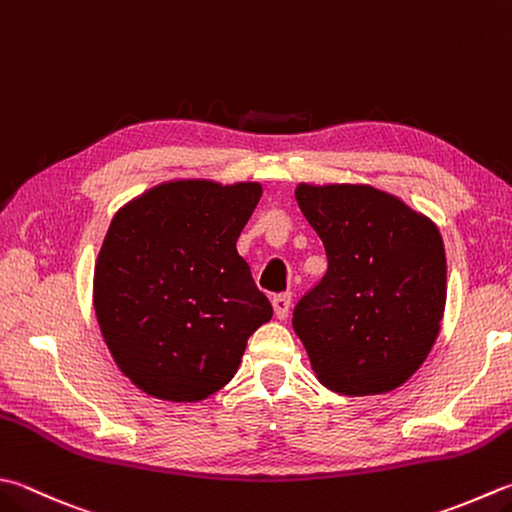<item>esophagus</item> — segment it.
I'll return each instance as SVG.
<instances>
[{
    "label": "esophagus",
    "mask_w": 512,
    "mask_h": 512,
    "mask_svg": "<svg viewBox=\"0 0 512 512\" xmlns=\"http://www.w3.org/2000/svg\"><path fill=\"white\" fill-rule=\"evenodd\" d=\"M272 305H274V314L276 318H287L289 314V307H292V294H276L272 298Z\"/></svg>",
    "instance_id": "34e87169"
}]
</instances>
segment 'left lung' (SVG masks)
<instances>
[{"instance_id": "obj_1", "label": "left lung", "mask_w": 512, "mask_h": 512, "mask_svg": "<svg viewBox=\"0 0 512 512\" xmlns=\"http://www.w3.org/2000/svg\"><path fill=\"white\" fill-rule=\"evenodd\" d=\"M327 272L294 307V332L325 388L383 394L419 370L446 307V252L435 223L368 185H298Z\"/></svg>"}]
</instances>
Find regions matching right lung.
Here are the masks:
<instances>
[{
  "instance_id": "add662e5",
  "label": "right lung",
  "mask_w": 512,
  "mask_h": 512,
  "mask_svg": "<svg viewBox=\"0 0 512 512\" xmlns=\"http://www.w3.org/2000/svg\"><path fill=\"white\" fill-rule=\"evenodd\" d=\"M258 182L176 180L115 214L93 278L100 330L118 368L151 397L202 401L236 374L272 318L236 240Z\"/></svg>"
}]
</instances>
